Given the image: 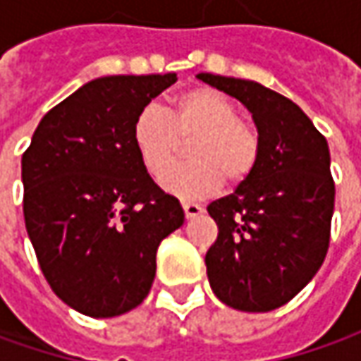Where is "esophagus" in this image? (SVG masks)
<instances>
[{"label":"esophagus","mask_w":361,"mask_h":361,"mask_svg":"<svg viewBox=\"0 0 361 361\" xmlns=\"http://www.w3.org/2000/svg\"><path fill=\"white\" fill-rule=\"evenodd\" d=\"M183 209H185V216L187 219H195V216H199L204 211L201 204H197V202H183Z\"/></svg>","instance_id":"obj_1"}]
</instances>
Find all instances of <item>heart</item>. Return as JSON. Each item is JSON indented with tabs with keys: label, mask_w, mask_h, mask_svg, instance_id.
<instances>
[{
	"label": "heart",
	"mask_w": 361,
	"mask_h": 361,
	"mask_svg": "<svg viewBox=\"0 0 361 361\" xmlns=\"http://www.w3.org/2000/svg\"><path fill=\"white\" fill-rule=\"evenodd\" d=\"M191 140V162L169 173L180 142ZM132 145L146 173L180 199L215 192L225 180L239 185L257 169L261 138L257 128L239 118L237 106L213 88H192L169 102L166 112L146 106L132 124Z\"/></svg>",
	"instance_id": "heart-1"
}]
</instances>
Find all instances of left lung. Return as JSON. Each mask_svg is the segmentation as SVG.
Masks as SVG:
<instances>
[{
    "label": "left lung",
    "mask_w": 361,
    "mask_h": 361,
    "mask_svg": "<svg viewBox=\"0 0 361 361\" xmlns=\"http://www.w3.org/2000/svg\"><path fill=\"white\" fill-rule=\"evenodd\" d=\"M253 116V174L207 211L219 235L204 257L216 298L239 312L285 305L319 271L329 247L336 185L324 134L295 102L251 80L199 74Z\"/></svg>",
    "instance_id": "8db88e82"
}]
</instances>
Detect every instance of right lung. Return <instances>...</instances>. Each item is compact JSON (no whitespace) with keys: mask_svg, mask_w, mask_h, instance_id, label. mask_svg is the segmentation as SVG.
<instances>
[{"mask_svg":"<svg viewBox=\"0 0 361 361\" xmlns=\"http://www.w3.org/2000/svg\"><path fill=\"white\" fill-rule=\"evenodd\" d=\"M176 74L96 78L37 124L21 157L23 219L51 291L90 317L140 305L157 249L185 223L132 145L138 112Z\"/></svg>","mask_w":361,"mask_h":361,"instance_id":"right-lung-1","label":"right lung"}]
</instances>
